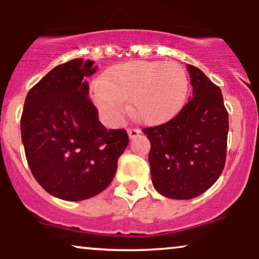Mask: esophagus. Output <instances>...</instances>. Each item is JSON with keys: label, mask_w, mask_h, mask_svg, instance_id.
I'll return each instance as SVG.
<instances>
[{"label": "esophagus", "mask_w": 259, "mask_h": 259, "mask_svg": "<svg viewBox=\"0 0 259 259\" xmlns=\"http://www.w3.org/2000/svg\"><path fill=\"white\" fill-rule=\"evenodd\" d=\"M140 133H141V130L138 129V127H129V129H127V134H129L130 139L136 138Z\"/></svg>", "instance_id": "34e87169"}]
</instances>
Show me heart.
Here are the masks:
<instances>
[{"instance_id":"b5f03b06","label":"heart","mask_w":259,"mask_h":259,"mask_svg":"<svg viewBox=\"0 0 259 259\" xmlns=\"http://www.w3.org/2000/svg\"><path fill=\"white\" fill-rule=\"evenodd\" d=\"M189 89L186 70L175 62L135 61L112 67L97 80L95 106L109 121L123 117V102L130 101L133 115L146 124L174 117Z\"/></svg>"}]
</instances>
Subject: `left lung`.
Here are the masks:
<instances>
[{"instance_id": "8db88e82", "label": "left lung", "mask_w": 259, "mask_h": 259, "mask_svg": "<svg viewBox=\"0 0 259 259\" xmlns=\"http://www.w3.org/2000/svg\"><path fill=\"white\" fill-rule=\"evenodd\" d=\"M192 97L167 123L142 132L151 141L148 154L154 189L174 200L207 191L221 177L227 158L229 115L221 89L202 70L187 64Z\"/></svg>"}]
</instances>
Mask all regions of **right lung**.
<instances>
[{
    "label": "right lung",
    "instance_id": "add662e5",
    "mask_svg": "<svg viewBox=\"0 0 259 259\" xmlns=\"http://www.w3.org/2000/svg\"><path fill=\"white\" fill-rule=\"evenodd\" d=\"M92 61L59 64L28 92L20 118L28 164L49 194L65 201L94 197L111 184L129 136L107 130L89 99Z\"/></svg>",
    "mask_w": 259,
    "mask_h": 259
}]
</instances>
